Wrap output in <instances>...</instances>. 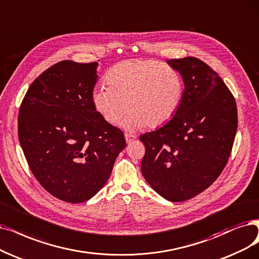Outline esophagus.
Here are the masks:
<instances>
[{"label":"esophagus","mask_w":259,"mask_h":259,"mask_svg":"<svg viewBox=\"0 0 259 259\" xmlns=\"http://www.w3.org/2000/svg\"><path fill=\"white\" fill-rule=\"evenodd\" d=\"M125 140H126V143H131L133 140H135L136 139V136L135 135H133V134H128V133H126L125 135Z\"/></svg>","instance_id":"obj_1"}]
</instances>
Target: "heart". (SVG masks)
Returning a JSON list of instances; mask_svg holds the SVG:
<instances>
[{
	"mask_svg": "<svg viewBox=\"0 0 259 259\" xmlns=\"http://www.w3.org/2000/svg\"><path fill=\"white\" fill-rule=\"evenodd\" d=\"M105 86L96 87L91 100L106 122L116 124L128 109L122 125L126 130L156 128L180 108L184 81L179 72L155 59H128L112 66Z\"/></svg>",
	"mask_w": 259,
	"mask_h": 259,
	"instance_id": "obj_1",
	"label": "heart"
}]
</instances>
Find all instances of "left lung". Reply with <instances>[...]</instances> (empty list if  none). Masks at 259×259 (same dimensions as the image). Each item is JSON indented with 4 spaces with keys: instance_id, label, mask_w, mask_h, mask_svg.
<instances>
[{
    "instance_id": "left-lung-1",
    "label": "left lung",
    "mask_w": 259,
    "mask_h": 259,
    "mask_svg": "<svg viewBox=\"0 0 259 259\" xmlns=\"http://www.w3.org/2000/svg\"><path fill=\"white\" fill-rule=\"evenodd\" d=\"M185 91L174 117L143 134L141 172L164 199L183 202L219 178L230 158L237 132L236 101L222 78L195 57L169 59Z\"/></svg>"
}]
</instances>
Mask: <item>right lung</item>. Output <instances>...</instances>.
<instances>
[{"label": "right lung", "instance_id": "right-lung-1", "mask_svg": "<svg viewBox=\"0 0 259 259\" xmlns=\"http://www.w3.org/2000/svg\"><path fill=\"white\" fill-rule=\"evenodd\" d=\"M97 65L59 61L32 82L19 109L18 136L30 171L68 203L92 198L126 147L123 132L92 103Z\"/></svg>", "mask_w": 259, "mask_h": 259}]
</instances>
